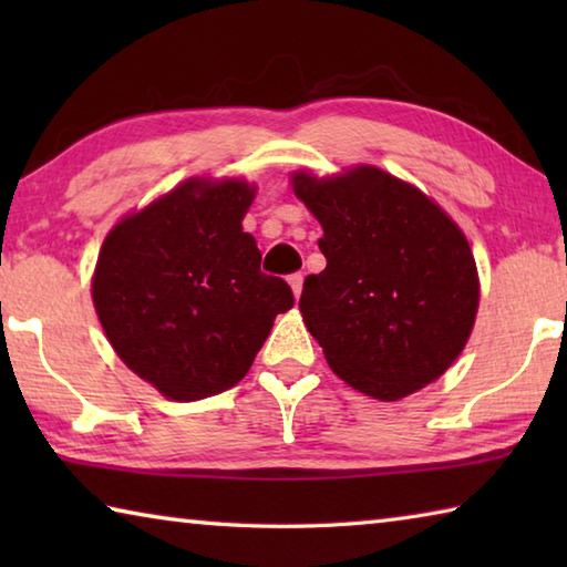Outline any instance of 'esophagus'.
Masks as SVG:
<instances>
[{"label": "esophagus", "instance_id": "1", "mask_svg": "<svg viewBox=\"0 0 567 567\" xmlns=\"http://www.w3.org/2000/svg\"><path fill=\"white\" fill-rule=\"evenodd\" d=\"M287 280H290V287H292L295 297H300V295H302V282H305V275H302V272H292L290 277H287Z\"/></svg>", "mask_w": 567, "mask_h": 567}]
</instances>
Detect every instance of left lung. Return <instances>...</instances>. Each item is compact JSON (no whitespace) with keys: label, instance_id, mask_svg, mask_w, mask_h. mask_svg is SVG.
Returning <instances> with one entry per match:
<instances>
[{"label":"left lung","instance_id":"1","mask_svg":"<svg viewBox=\"0 0 567 567\" xmlns=\"http://www.w3.org/2000/svg\"><path fill=\"white\" fill-rule=\"evenodd\" d=\"M292 189L324 233L328 267L305 280L300 310L334 375L388 402L437 380L477 312L475 260L460 227L378 167L332 179L300 172Z\"/></svg>","mask_w":567,"mask_h":567}]
</instances>
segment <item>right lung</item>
Returning <instances> with one entry per match:
<instances>
[{
    "mask_svg": "<svg viewBox=\"0 0 567 567\" xmlns=\"http://www.w3.org/2000/svg\"><path fill=\"white\" fill-rule=\"evenodd\" d=\"M252 197L247 182L189 179L122 219L100 249L92 300L107 340L169 400L237 385L277 315L295 305L243 233Z\"/></svg>",
    "mask_w": 567,
    "mask_h": 567,
    "instance_id": "right-lung-1",
    "label": "right lung"
}]
</instances>
